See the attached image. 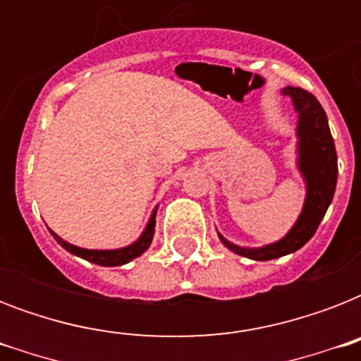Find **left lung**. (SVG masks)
<instances>
[{"label": "left lung", "mask_w": 361, "mask_h": 361, "mask_svg": "<svg viewBox=\"0 0 361 361\" xmlns=\"http://www.w3.org/2000/svg\"><path fill=\"white\" fill-rule=\"evenodd\" d=\"M283 95L292 99L298 112V170L305 181V202L298 221L285 238L264 247H240L221 236L223 245L251 260H271L302 249L324 219L337 185V153L328 118L313 93L286 86Z\"/></svg>", "instance_id": "obj_1"}]
</instances>
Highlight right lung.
<instances>
[{
  "label": "right lung",
  "mask_w": 361,
  "mask_h": 361,
  "mask_svg": "<svg viewBox=\"0 0 361 361\" xmlns=\"http://www.w3.org/2000/svg\"><path fill=\"white\" fill-rule=\"evenodd\" d=\"M155 215H157V208L153 209L152 217L147 221L146 228L142 232V236L135 241V243H130L127 247H121V249H84V247H76L69 241L61 240V238L52 232L50 228V234L54 236V240L58 241L59 245L63 247L65 251L73 252L76 257L84 258L87 262H93L97 264V266H123V264L130 262L133 258L140 257L142 252L147 251V247L152 245V240H153V234H155Z\"/></svg>",
  "instance_id": "add662e5"
}]
</instances>
